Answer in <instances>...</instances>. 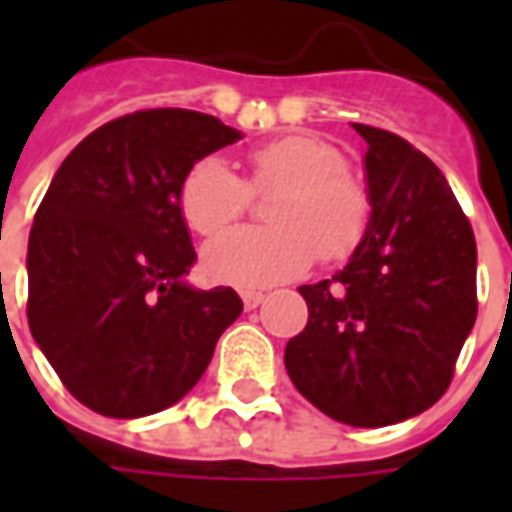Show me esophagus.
Returning a JSON list of instances; mask_svg holds the SVG:
<instances>
[{
  "label": "esophagus",
  "mask_w": 512,
  "mask_h": 512,
  "mask_svg": "<svg viewBox=\"0 0 512 512\" xmlns=\"http://www.w3.org/2000/svg\"><path fill=\"white\" fill-rule=\"evenodd\" d=\"M241 299H244L246 310H255V307H260V304H263V299H266V296H263L260 290H244V293H241Z\"/></svg>",
  "instance_id": "34e87169"
}]
</instances>
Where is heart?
<instances>
[{"mask_svg": "<svg viewBox=\"0 0 512 512\" xmlns=\"http://www.w3.org/2000/svg\"><path fill=\"white\" fill-rule=\"evenodd\" d=\"M241 178L222 158H202L183 175L180 216L197 235H213L248 210L255 193L278 194L269 203L272 224L234 228L202 249L213 282L235 288H271L323 263H345L362 249L373 200L348 172V158L318 136L290 134L257 147Z\"/></svg>", "mask_w": 512, "mask_h": 512, "instance_id": "obj_1", "label": "heart"}]
</instances>
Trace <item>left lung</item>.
<instances>
[{
    "label": "left lung",
    "mask_w": 512,
    "mask_h": 512,
    "mask_svg": "<svg viewBox=\"0 0 512 512\" xmlns=\"http://www.w3.org/2000/svg\"><path fill=\"white\" fill-rule=\"evenodd\" d=\"M354 128L367 142L373 224L337 277L299 288L310 321L285 367L326 417L381 428L447 392L477 318V244L422 150L384 128Z\"/></svg>",
    "instance_id": "8db88e82"
}]
</instances>
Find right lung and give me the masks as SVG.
I'll use <instances>...</instances> for the list:
<instances>
[{
	"mask_svg": "<svg viewBox=\"0 0 512 512\" xmlns=\"http://www.w3.org/2000/svg\"><path fill=\"white\" fill-rule=\"evenodd\" d=\"M241 134L191 109H142L84 136L35 213L29 332L79 403L131 419L178 403L241 315L233 288L183 282L194 246L180 180Z\"/></svg>",
	"mask_w": 512,
	"mask_h": 512,
	"instance_id": "right-lung-1",
	"label": "right lung"
}]
</instances>
